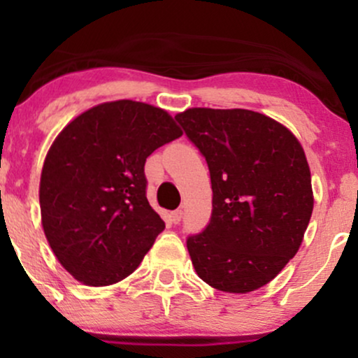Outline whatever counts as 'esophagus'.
Returning <instances> with one entry per match:
<instances>
[{"instance_id":"esophagus-1","label":"esophagus","mask_w":358,"mask_h":358,"mask_svg":"<svg viewBox=\"0 0 358 358\" xmlns=\"http://www.w3.org/2000/svg\"><path fill=\"white\" fill-rule=\"evenodd\" d=\"M182 217H183V212L182 210L171 212V220H173V224H178V222L182 220Z\"/></svg>"}]
</instances>
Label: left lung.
I'll use <instances>...</instances> for the list:
<instances>
[{
    "label": "left lung",
    "mask_w": 358,
    "mask_h": 358,
    "mask_svg": "<svg viewBox=\"0 0 358 358\" xmlns=\"http://www.w3.org/2000/svg\"><path fill=\"white\" fill-rule=\"evenodd\" d=\"M175 119L205 156L213 193L210 222L187 239L193 268L225 293L266 286L298 252L313 212L301 143L249 109L192 108Z\"/></svg>",
    "instance_id": "1"
}]
</instances>
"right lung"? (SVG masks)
Returning <instances> with one entry per match:
<instances>
[{
  "label": "right lung",
  "mask_w": 358,
  "mask_h": 358,
  "mask_svg": "<svg viewBox=\"0 0 358 358\" xmlns=\"http://www.w3.org/2000/svg\"><path fill=\"white\" fill-rule=\"evenodd\" d=\"M165 109L121 99L72 119L40 176L42 227L55 257L85 286L134 273L165 222L146 199L145 163L182 136Z\"/></svg>",
  "instance_id": "1"
}]
</instances>
